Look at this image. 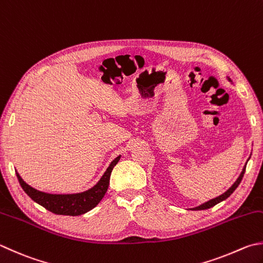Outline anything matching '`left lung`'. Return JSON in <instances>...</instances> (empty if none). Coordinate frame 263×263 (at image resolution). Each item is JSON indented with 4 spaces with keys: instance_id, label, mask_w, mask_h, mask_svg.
I'll return each instance as SVG.
<instances>
[{
    "instance_id": "left-lung-1",
    "label": "left lung",
    "mask_w": 263,
    "mask_h": 263,
    "mask_svg": "<svg viewBox=\"0 0 263 263\" xmlns=\"http://www.w3.org/2000/svg\"><path fill=\"white\" fill-rule=\"evenodd\" d=\"M245 170H246V166L244 167V170H242V172H241V174L239 175V177H238V180H237L235 183H234V185H232L229 190H228L227 192H224L223 195H221L220 197H216V198H214V199H212V200H210V201H207V202H205V204H202V205H200V206H198V207H195V211H200V210H207V209H211V207H213V206H215L216 204H219L220 201H222V200H224V199H227L228 197H229L232 192H234L236 189H237V186L239 185V183L241 182V180H242V176H244V174H245Z\"/></svg>"
}]
</instances>
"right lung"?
<instances>
[{
    "label": "right lung",
    "mask_w": 263,
    "mask_h": 263,
    "mask_svg": "<svg viewBox=\"0 0 263 263\" xmlns=\"http://www.w3.org/2000/svg\"><path fill=\"white\" fill-rule=\"evenodd\" d=\"M119 159H120V156L117 157L116 159L111 162V165L108 166L106 172L104 173V175L102 176L100 182H98L95 186L89 189L88 191L81 193H74V195H51V193L39 191L36 189H34V187L29 186L26 182H24L18 173H16V174L23 190L26 192L34 201L43 206L44 209L58 215L78 216L85 214V213L92 210L93 207L102 200V198L107 191L108 183H110L111 172L113 170V167L118 163Z\"/></svg>",
    "instance_id": "add662e5"
}]
</instances>
